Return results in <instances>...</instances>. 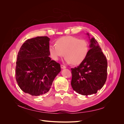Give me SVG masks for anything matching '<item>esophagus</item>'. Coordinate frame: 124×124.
<instances>
[{
    "label": "esophagus",
    "instance_id": "34e87169",
    "mask_svg": "<svg viewBox=\"0 0 124 124\" xmlns=\"http://www.w3.org/2000/svg\"><path fill=\"white\" fill-rule=\"evenodd\" d=\"M61 68L62 69H65V68H66V67L65 66H64V65H61Z\"/></svg>",
    "mask_w": 124,
    "mask_h": 124
}]
</instances>
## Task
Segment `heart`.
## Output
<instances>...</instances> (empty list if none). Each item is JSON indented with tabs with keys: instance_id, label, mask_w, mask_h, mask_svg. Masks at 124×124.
Returning <instances> with one entry per match:
<instances>
[{
	"instance_id": "1",
	"label": "heart",
	"mask_w": 124,
	"mask_h": 124,
	"mask_svg": "<svg viewBox=\"0 0 124 124\" xmlns=\"http://www.w3.org/2000/svg\"><path fill=\"white\" fill-rule=\"evenodd\" d=\"M89 50V43L86 40L71 36L60 38L56 41V44H51L48 46L52 59L58 61L65 55V61L74 65H78L84 61Z\"/></svg>"
}]
</instances>
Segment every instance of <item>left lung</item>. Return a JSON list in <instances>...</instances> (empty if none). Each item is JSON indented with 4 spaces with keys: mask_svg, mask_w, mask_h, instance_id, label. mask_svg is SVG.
Listing matches in <instances>:
<instances>
[{
    "mask_svg": "<svg viewBox=\"0 0 124 124\" xmlns=\"http://www.w3.org/2000/svg\"><path fill=\"white\" fill-rule=\"evenodd\" d=\"M89 40L91 49L86 59L77 67L71 69L73 89L84 96L96 93L103 87L107 78L106 57L96 40L94 38Z\"/></svg>",
    "mask_w": 124,
    "mask_h": 124,
    "instance_id": "1",
    "label": "left lung"
}]
</instances>
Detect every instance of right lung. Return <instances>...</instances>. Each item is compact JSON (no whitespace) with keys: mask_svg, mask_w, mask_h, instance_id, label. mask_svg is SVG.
Segmentation results:
<instances>
[{"mask_svg":"<svg viewBox=\"0 0 124 124\" xmlns=\"http://www.w3.org/2000/svg\"><path fill=\"white\" fill-rule=\"evenodd\" d=\"M50 40L46 36L29 39L18 51L16 80L22 91L31 96L47 93L55 78L61 72L59 63L48 56Z\"/></svg>","mask_w":124,"mask_h":124,"instance_id":"obj_1","label":"right lung"}]
</instances>
